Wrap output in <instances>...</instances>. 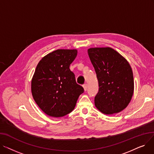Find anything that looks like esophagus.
<instances>
[{"label":"esophagus","instance_id":"1","mask_svg":"<svg viewBox=\"0 0 154 154\" xmlns=\"http://www.w3.org/2000/svg\"><path fill=\"white\" fill-rule=\"evenodd\" d=\"M83 87H84V91H86L87 90V84H84V85H83Z\"/></svg>","mask_w":154,"mask_h":154}]
</instances>
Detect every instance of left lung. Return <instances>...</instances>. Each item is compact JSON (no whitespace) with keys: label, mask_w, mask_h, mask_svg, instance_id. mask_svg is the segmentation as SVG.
<instances>
[{"label":"left lung","mask_w":154,"mask_h":154,"mask_svg":"<svg viewBox=\"0 0 154 154\" xmlns=\"http://www.w3.org/2000/svg\"><path fill=\"white\" fill-rule=\"evenodd\" d=\"M88 54L99 82V92L94 99L95 107L106 115L123 110L134 94V76L130 64L110 47L90 48Z\"/></svg>","instance_id":"8db88e82"}]
</instances>
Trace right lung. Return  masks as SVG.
<instances>
[{
    "label": "right lung",
    "mask_w": 154,
    "mask_h": 154,
    "mask_svg": "<svg viewBox=\"0 0 154 154\" xmlns=\"http://www.w3.org/2000/svg\"><path fill=\"white\" fill-rule=\"evenodd\" d=\"M77 55L76 49H58L44 57L37 64L32 79V94L48 116L60 117L69 114L84 92L69 68Z\"/></svg>",
    "instance_id": "right-lung-1"
}]
</instances>
